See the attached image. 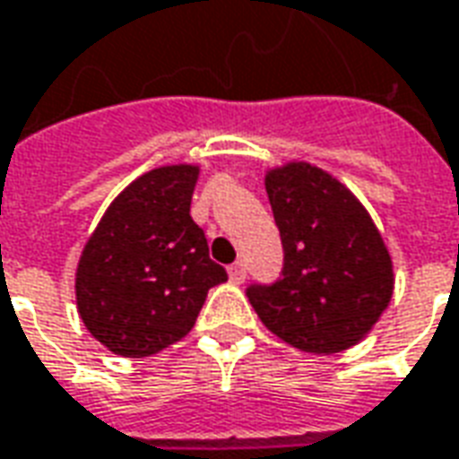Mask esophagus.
Returning a JSON list of instances; mask_svg holds the SVG:
<instances>
[{
    "mask_svg": "<svg viewBox=\"0 0 459 459\" xmlns=\"http://www.w3.org/2000/svg\"><path fill=\"white\" fill-rule=\"evenodd\" d=\"M229 278L230 283H243V281H246V265H243V263H233V265H229Z\"/></svg>",
    "mask_w": 459,
    "mask_h": 459,
    "instance_id": "esophagus-1",
    "label": "esophagus"
}]
</instances>
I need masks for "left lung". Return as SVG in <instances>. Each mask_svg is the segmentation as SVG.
Segmentation results:
<instances>
[{
  "label": "left lung",
  "instance_id": "obj_1",
  "mask_svg": "<svg viewBox=\"0 0 459 459\" xmlns=\"http://www.w3.org/2000/svg\"><path fill=\"white\" fill-rule=\"evenodd\" d=\"M283 240V275L251 285L265 328L303 352L358 345L390 306L395 275L385 240L351 188L307 161L265 171Z\"/></svg>",
  "mask_w": 459,
  "mask_h": 459
}]
</instances>
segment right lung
<instances>
[{"mask_svg": "<svg viewBox=\"0 0 459 459\" xmlns=\"http://www.w3.org/2000/svg\"><path fill=\"white\" fill-rule=\"evenodd\" d=\"M196 163L152 169L104 211L79 255L76 310L121 358H149L188 335L208 290L229 275L191 219Z\"/></svg>", "mask_w": 459, "mask_h": 459, "instance_id": "1", "label": "right lung"}]
</instances>
